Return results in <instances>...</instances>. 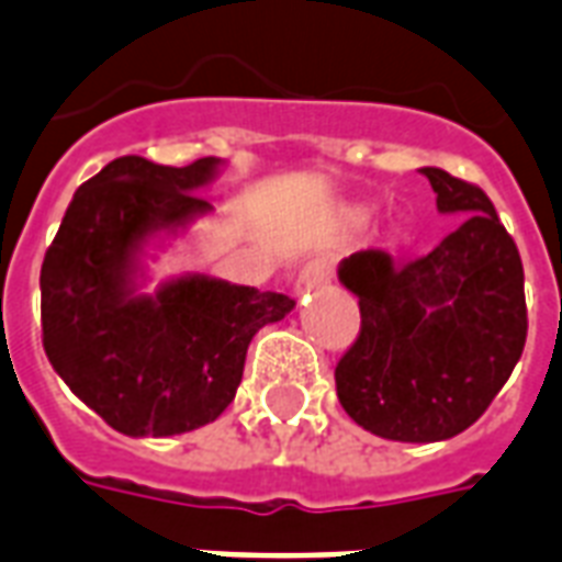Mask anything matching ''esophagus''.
<instances>
[{"instance_id":"esophagus-1","label":"esophagus","mask_w":562,"mask_h":562,"mask_svg":"<svg viewBox=\"0 0 562 562\" xmlns=\"http://www.w3.org/2000/svg\"><path fill=\"white\" fill-rule=\"evenodd\" d=\"M329 277H333V268H329L327 259H310V262L300 268L294 291H297V294H306V291L324 289L329 282Z\"/></svg>"}]
</instances>
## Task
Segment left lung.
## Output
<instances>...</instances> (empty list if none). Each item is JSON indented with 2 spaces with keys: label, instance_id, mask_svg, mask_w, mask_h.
Segmentation results:
<instances>
[{
  "label": "left lung",
  "instance_id": "obj_1",
  "mask_svg": "<svg viewBox=\"0 0 562 562\" xmlns=\"http://www.w3.org/2000/svg\"><path fill=\"white\" fill-rule=\"evenodd\" d=\"M436 209L460 226L434 250H359L338 280L359 297L357 341L336 366L345 413L392 442H442L477 422L528 338L519 247L481 188L424 167Z\"/></svg>",
  "mask_w": 562,
  "mask_h": 562
}]
</instances>
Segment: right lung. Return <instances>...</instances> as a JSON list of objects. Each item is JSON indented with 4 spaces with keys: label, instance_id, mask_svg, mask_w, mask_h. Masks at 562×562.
I'll list each match as a JSON object with an SVG mask.
<instances>
[{
    "label": "right lung",
    "instance_id": "right-lung-1",
    "mask_svg": "<svg viewBox=\"0 0 562 562\" xmlns=\"http://www.w3.org/2000/svg\"><path fill=\"white\" fill-rule=\"evenodd\" d=\"M221 165L114 158L72 194L43 256V350L117 434L177 436L214 422L233 404L252 336L294 310L285 294L203 273L140 291L147 244L212 212L196 191Z\"/></svg>",
    "mask_w": 562,
    "mask_h": 562
}]
</instances>
